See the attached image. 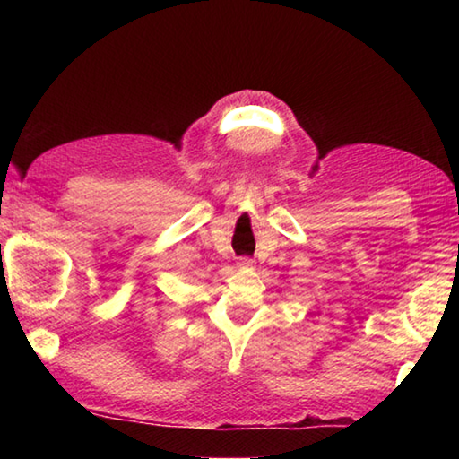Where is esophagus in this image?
Returning a JSON list of instances; mask_svg holds the SVG:
<instances>
[{
	"mask_svg": "<svg viewBox=\"0 0 459 459\" xmlns=\"http://www.w3.org/2000/svg\"><path fill=\"white\" fill-rule=\"evenodd\" d=\"M253 265H255V261L248 259V257H240V259L237 261V267H238V269H253Z\"/></svg>",
	"mask_w": 459,
	"mask_h": 459,
	"instance_id": "1",
	"label": "esophagus"
}]
</instances>
